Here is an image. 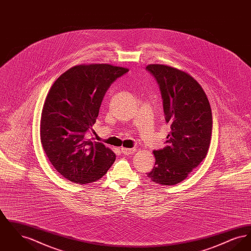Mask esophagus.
Wrapping results in <instances>:
<instances>
[{
  "label": "esophagus",
  "mask_w": 251,
  "mask_h": 251,
  "mask_svg": "<svg viewBox=\"0 0 251 251\" xmlns=\"http://www.w3.org/2000/svg\"><path fill=\"white\" fill-rule=\"evenodd\" d=\"M135 149H127V148H121V152L125 155H130V154H133L135 152Z\"/></svg>",
  "instance_id": "esophagus-1"
}]
</instances>
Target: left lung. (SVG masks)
<instances>
[{"label":"left lung","mask_w":251,"mask_h":251,"mask_svg":"<svg viewBox=\"0 0 251 251\" xmlns=\"http://www.w3.org/2000/svg\"><path fill=\"white\" fill-rule=\"evenodd\" d=\"M159 84L166 121L167 146L154 151L149 179L174 185L185 179L207 155L212 136V110L202 87L188 73L159 64L147 66Z\"/></svg>","instance_id":"1"}]
</instances>
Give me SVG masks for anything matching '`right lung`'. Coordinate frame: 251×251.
<instances>
[{"label":"right lung","instance_id":"obj_1","mask_svg":"<svg viewBox=\"0 0 251 251\" xmlns=\"http://www.w3.org/2000/svg\"><path fill=\"white\" fill-rule=\"evenodd\" d=\"M128 72L109 64L79 65L50 87L41 114L40 140L64 178L87 184L104 176L114 164L116 154L109 148L84 135L95 124L110 85Z\"/></svg>","mask_w":251,"mask_h":251}]
</instances>
